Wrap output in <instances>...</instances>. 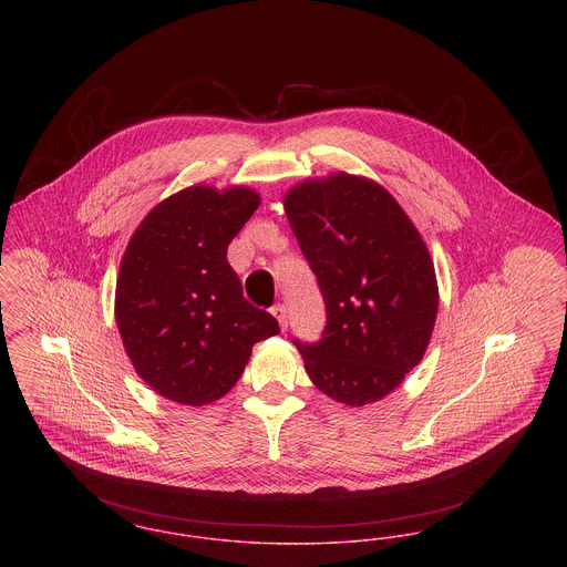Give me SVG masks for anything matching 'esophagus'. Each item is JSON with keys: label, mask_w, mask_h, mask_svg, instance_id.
<instances>
[{"label": "esophagus", "mask_w": 567, "mask_h": 567, "mask_svg": "<svg viewBox=\"0 0 567 567\" xmlns=\"http://www.w3.org/2000/svg\"><path fill=\"white\" fill-rule=\"evenodd\" d=\"M270 313H272L275 320L279 322V329L286 331V329H288V313H286V307H284V305H275V307L270 309Z\"/></svg>", "instance_id": "1"}]
</instances>
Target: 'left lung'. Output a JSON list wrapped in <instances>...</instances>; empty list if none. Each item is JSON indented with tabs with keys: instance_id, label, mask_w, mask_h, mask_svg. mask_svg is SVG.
Returning <instances> with one entry per match:
<instances>
[{
	"instance_id": "obj_1",
	"label": "left lung",
	"mask_w": 567,
	"mask_h": 567,
	"mask_svg": "<svg viewBox=\"0 0 567 567\" xmlns=\"http://www.w3.org/2000/svg\"><path fill=\"white\" fill-rule=\"evenodd\" d=\"M284 208L327 305L305 372L336 402L382 400L419 365L439 313L434 262L395 197L365 176L307 178Z\"/></svg>"
}]
</instances>
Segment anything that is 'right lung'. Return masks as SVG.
<instances>
[{
    "instance_id": "add662e5",
    "label": "right lung",
    "mask_w": 567,
    "mask_h": 567,
    "mask_svg": "<svg viewBox=\"0 0 567 567\" xmlns=\"http://www.w3.org/2000/svg\"><path fill=\"white\" fill-rule=\"evenodd\" d=\"M260 202L249 187L193 185L158 202L124 249L115 324L135 372L172 402L224 398L254 343L279 333L227 265V245Z\"/></svg>"
}]
</instances>
